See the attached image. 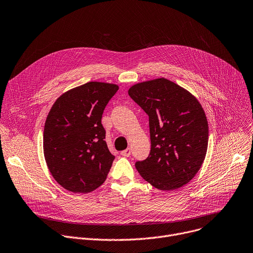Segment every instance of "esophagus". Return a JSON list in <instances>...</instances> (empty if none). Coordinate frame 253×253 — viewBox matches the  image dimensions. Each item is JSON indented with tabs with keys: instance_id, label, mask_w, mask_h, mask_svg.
I'll use <instances>...</instances> for the list:
<instances>
[{
	"instance_id": "obj_1",
	"label": "esophagus",
	"mask_w": 253,
	"mask_h": 253,
	"mask_svg": "<svg viewBox=\"0 0 253 253\" xmlns=\"http://www.w3.org/2000/svg\"><path fill=\"white\" fill-rule=\"evenodd\" d=\"M121 154L123 155V156H125V157H128V156H130L131 150L128 148V149H126V150H125V151H123Z\"/></svg>"
}]
</instances>
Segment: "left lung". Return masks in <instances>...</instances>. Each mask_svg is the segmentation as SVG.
Segmentation results:
<instances>
[{"mask_svg":"<svg viewBox=\"0 0 253 253\" xmlns=\"http://www.w3.org/2000/svg\"><path fill=\"white\" fill-rule=\"evenodd\" d=\"M130 98L149 116L151 151L135 162L141 176L160 190L188 183L205 160L209 126L198 99L164 78L135 84Z\"/></svg>","mask_w":253,"mask_h":253,"instance_id":"8db88e82","label":"left lung"}]
</instances>
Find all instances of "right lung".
<instances>
[{"label": "right lung", "mask_w": 253, "mask_h": 253, "mask_svg": "<svg viewBox=\"0 0 253 253\" xmlns=\"http://www.w3.org/2000/svg\"><path fill=\"white\" fill-rule=\"evenodd\" d=\"M118 90L114 84L89 82L52 105L43 131L44 158L52 177L67 190L87 193L105 181L115 157L101 119Z\"/></svg>", "instance_id": "obj_1"}]
</instances>
